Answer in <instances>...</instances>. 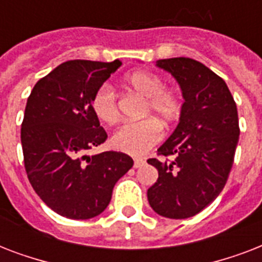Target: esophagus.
<instances>
[{
	"instance_id": "obj_1",
	"label": "esophagus",
	"mask_w": 262,
	"mask_h": 262,
	"mask_svg": "<svg viewBox=\"0 0 262 262\" xmlns=\"http://www.w3.org/2000/svg\"><path fill=\"white\" fill-rule=\"evenodd\" d=\"M144 163H145V160L141 159V158H136V159H135V168L143 167Z\"/></svg>"
}]
</instances>
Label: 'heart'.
<instances>
[{
    "label": "heart",
    "mask_w": 262,
    "mask_h": 262,
    "mask_svg": "<svg viewBox=\"0 0 262 262\" xmlns=\"http://www.w3.org/2000/svg\"><path fill=\"white\" fill-rule=\"evenodd\" d=\"M127 87L145 98L143 115H152L170 126L181 117L182 99L174 90L164 88L163 79L149 71H135L123 79ZM91 107L99 121L114 123L119 117L118 102L114 90L103 84L95 91L91 99ZM163 136L160 123L154 118H144L137 122L123 123L111 137V145L117 151L143 155L158 144Z\"/></svg>",
    "instance_id": "heart-1"
}]
</instances>
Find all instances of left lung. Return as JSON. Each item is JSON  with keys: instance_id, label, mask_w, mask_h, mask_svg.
<instances>
[{"instance_id": "left-lung-1", "label": "left lung", "mask_w": 262, "mask_h": 262, "mask_svg": "<svg viewBox=\"0 0 262 262\" xmlns=\"http://www.w3.org/2000/svg\"><path fill=\"white\" fill-rule=\"evenodd\" d=\"M181 85L185 102L177 129L148 163L159 178L148 189L152 209L170 219L197 215L220 194L231 171L239 122L235 100L222 77L185 57L160 59Z\"/></svg>"}]
</instances>
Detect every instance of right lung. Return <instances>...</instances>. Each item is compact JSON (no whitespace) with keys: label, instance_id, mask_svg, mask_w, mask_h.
<instances>
[{"label":"right lung","instance_id":"obj_1","mask_svg":"<svg viewBox=\"0 0 262 262\" xmlns=\"http://www.w3.org/2000/svg\"><path fill=\"white\" fill-rule=\"evenodd\" d=\"M121 61H67L35 84L21 123L24 167L42 201L69 219H91L110 204L114 185L133 167L126 154L88 155L106 130L92 111V95Z\"/></svg>","mask_w":262,"mask_h":262}]
</instances>
